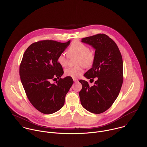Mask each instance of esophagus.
<instances>
[{
    "label": "esophagus",
    "instance_id": "esophagus-1",
    "mask_svg": "<svg viewBox=\"0 0 147 147\" xmlns=\"http://www.w3.org/2000/svg\"><path fill=\"white\" fill-rule=\"evenodd\" d=\"M73 80H74V82H75V83H77V82H79V80H78V79H76V78H74Z\"/></svg>",
    "mask_w": 147,
    "mask_h": 147
}]
</instances>
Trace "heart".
Returning <instances> with one entry per match:
<instances>
[{"mask_svg":"<svg viewBox=\"0 0 147 147\" xmlns=\"http://www.w3.org/2000/svg\"><path fill=\"white\" fill-rule=\"evenodd\" d=\"M67 54L69 57H77L76 63L78 65L68 67L64 70L65 75L72 78L81 76L84 72V65L86 67L92 66L95 59L94 52L90 50L86 45L79 41L72 42L67 50ZM57 62L61 66L66 67L68 63V56L64 53H61L58 56Z\"/></svg>","mask_w":147,"mask_h":147,"instance_id":"1","label":"heart"}]
</instances>
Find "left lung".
Instances as JSON below:
<instances>
[{
	"label": "left lung",
	"mask_w": 147,
	"mask_h": 147,
	"mask_svg": "<svg viewBox=\"0 0 147 147\" xmlns=\"http://www.w3.org/2000/svg\"><path fill=\"white\" fill-rule=\"evenodd\" d=\"M82 42L95 49L92 67L84 75L93 82L90 86L86 81L80 80L82 89L79 96L83 107L94 114H101L109 109L117 99L123 81V60L115 42L105 34L83 38Z\"/></svg>",
	"instance_id": "obj_1"
}]
</instances>
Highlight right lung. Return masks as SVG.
I'll return each instance as SVG.
<instances>
[{
	"label": "right lung",
	"instance_id": "1",
	"mask_svg": "<svg viewBox=\"0 0 147 147\" xmlns=\"http://www.w3.org/2000/svg\"><path fill=\"white\" fill-rule=\"evenodd\" d=\"M69 43L40 41L31 44L23 55L19 69L21 83L32 105L43 114H53L63 107L74 83L71 77L61 78L64 71L57 62ZM57 78L56 84L50 83Z\"/></svg>",
	"mask_w": 147,
	"mask_h": 147
}]
</instances>
